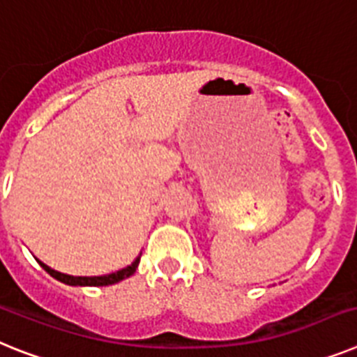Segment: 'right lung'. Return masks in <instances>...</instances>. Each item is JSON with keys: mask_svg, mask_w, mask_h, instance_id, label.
<instances>
[{"mask_svg": "<svg viewBox=\"0 0 357 357\" xmlns=\"http://www.w3.org/2000/svg\"><path fill=\"white\" fill-rule=\"evenodd\" d=\"M139 257H142V254H139V256H137L136 259L130 263V265L125 266V268H121V271L112 272V274H107V275H92V278H86V275L61 274V272L54 271V268L47 266L45 263H41L40 259H38V263H40L45 271L52 275L54 280L61 281V283H65V285H72V287H107V285H114V283H118V281L130 278V275L136 272L137 265H139Z\"/></svg>", "mask_w": 357, "mask_h": 357, "instance_id": "add662e5", "label": "right lung"}]
</instances>
